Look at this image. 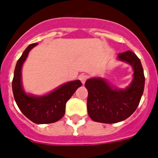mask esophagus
<instances>
[{
  "instance_id": "1",
  "label": "esophagus",
  "mask_w": 158,
  "mask_h": 158,
  "mask_svg": "<svg viewBox=\"0 0 158 158\" xmlns=\"http://www.w3.org/2000/svg\"><path fill=\"white\" fill-rule=\"evenodd\" d=\"M79 79H80V81L82 82V84H84L85 82H86V80L88 79H89V76L88 75H86V74H81V75H79Z\"/></svg>"
}]
</instances>
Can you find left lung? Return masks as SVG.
<instances>
[{"label": "left lung", "instance_id": "left-lung-1", "mask_svg": "<svg viewBox=\"0 0 158 158\" xmlns=\"http://www.w3.org/2000/svg\"><path fill=\"white\" fill-rule=\"evenodd\" d=\"M117 59L130 64L134 70L132 81L125 89L113 86L100 77L85 82L89 92L88 113L96 122L112 124L127 119L135 112L142 98L145 78L139 57L131 51H127L118 55Z\"/></svg>", "mask_w": 158, "mask_h": 158}]
</instances>
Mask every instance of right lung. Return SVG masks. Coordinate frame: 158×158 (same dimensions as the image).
I'll list each match as a JSON object with an SVG mask.
<instances>
[{
  "label": "right lung",
  "mask_w": 158,
  "mask_h": 158,
  "mask_svg": "<svg viewBox=\"0 0 158 158\" xmlns=\"http://www.w3.org/2000/svg\"><path fill=\"white\" fill-rule=\"evenodd\" d=\"M36 46V43L28 46L18 60L14 73L12 89L16 104L26 117L36 124H50L56 122L64 116L67 101L81 86L82 83L80 80L68 82L42 96L27 94L22 84V67L29 52Z\"/></svg>",
  "instance_id": "right-lung-1"
}]
</instances>
